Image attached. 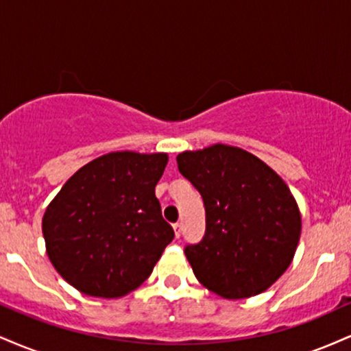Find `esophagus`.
I'll return each instance as SVG.
<instances>
[{
    "mask_svg": "<svg viewBox=\"0 0 351 351\" xmlns=\"http://www.w3.org/2000/svg\"><path fill=\"white\" fill-rule=\"evenodd\" d=\"M173 229H175V237L178 239V237L181 236V224L175 223V224H173Z\"/></svg>",
    "mask_w": 351,
    "mask_h": 351,
    "instance_id": "1",
    "label": "esophagus"
}]
</instances>
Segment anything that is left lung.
<instances>
[{
    "mask_svg": "<svg viewBox=\"0 0 351 351\" xmlns=\"http://www.w3.org/2000/svg\"><path fill=\"white\" fill-rule=\"evenodd\" d=\"M176 163L206 209L203 239L184 247L196 279L229 300L267 291L300 239V211L284 180L252 153L223 143L180 153Z\"/></svg>",
    "mask_w": 351,
    "mask_h": 351,
    "instance_id": "left-lung-1",
    "label": "left lung"
}]
</instances>
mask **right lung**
<instances>
[{"instance_id":"add662e5","label":"right lung","mask_w":351,"mask_h":351,"mask_svg":"<svg viewBox=\"0 0 351 351\" xmlns=\"http://www.w3.org/2000/svg\"><path fill=\"white\" fill-rule=\"evenodd\" d=\"M167 153L112 152L66 181L43 217L54 269L79 292L115 299L148 279L175 232L155 186Z\"/></svg>"}]
</instances>
